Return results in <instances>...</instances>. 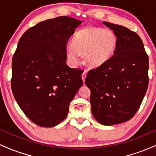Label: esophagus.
Segmentation results:
<instances>
[{
  "instance_id": "esophagus-1",
  "label": "esophagus",
  "mask_w": 156,
  "mask_h": 156,
  "mask_svg": "<svg viewBox=\"0 0 156 156\" xmlns=\"http://www.w3.org/2000/svg\"><path fill=\"white\" fill-rule=\"evenodd\" d=\"M86 72H83V74H82V79H83V82L84 83H85V77H86Z\"/></svg>"
}]
</instances>
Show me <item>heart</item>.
I'll return each mask as SVG.
<instances>
[{
	"mask_svg": "<svg viewBox=\"0 0 156 156\" xmlns=\"http://www.w3.org/2000/svg\"><path fill=\"white\" fill-rule=\"evenodd\" d=\"M116 43V37L112 31L85 28L76 33L72 44L67 45L66 54L73 66H77L81 61L80 55H85L87 66L95 68L108 62L114 53Z\"/></svg>",
	"mask_w": 156,
	"mask_h": 156,
	"instance_id": "heart-1",
	"label": "heart"
}]
</instances>
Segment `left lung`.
Here are the masks:
<instances>
[{"label":"left lung","mask_w":156,"mask_h":156,"mask_svg":"<svg viewBox=\"0 0 156 156\" xmlns=\"http://www.w3.org/2000/svg\"><path fill=\"white\" fill-rule=\"evenodd\" d=\"M116 36L113 55L87 73L93 116L104 125L131 119L140 108L149 84V58L140 37L122 26L103 22Z\"/></svg>","instance_id":"left-lung-1"}]
</instances>
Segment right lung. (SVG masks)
<instances>
[{
    "mask_svg": "<svg viewBox=\"0 0 156 156\" xmlns=\"http://www.w3.org/2000/svg\"><path fill=\"white\" fill-rule=\"evenodd\" d=\"M82 21L67 16L40 22L23 34L12 57V90L36 125L55 127L66 118L83 85L82 70L66 64L69 38Z\"/></svg>",
    "mask_w": 156,
    "mask_h": 156,
    "instance_id": "right-lung-1",
    "label": "right lung"
}]
</instances>
